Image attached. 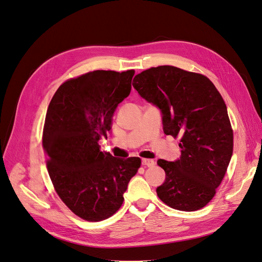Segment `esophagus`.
Here are the masks:
<instances>
[{"mask_svg": "<svg viewBox=\"0 0 262 262\" xmlns=\"http://www.w3.org/2000/svg\"><path fill=\"white\" fill-rule=\"evenodd\" d=\"M142 165H144V167H153L155 161L151 160V159H142Z\"/></svg>", "mask_w": 262, "mask_h": 262, "instance_id": "34e87169", "label": "esophagus"}]
</instances>
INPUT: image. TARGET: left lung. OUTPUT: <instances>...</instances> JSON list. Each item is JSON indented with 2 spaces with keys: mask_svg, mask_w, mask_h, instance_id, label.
<instances>
[{
  "mask_svg": "<svg viewBox=\"0 0 262 262\" xmlns=\"http://www.w3.org/2000/svg\"><path fill=\"white\" fill-rule=\"evenodd\" d=\"M132 85L162 111L165 135L180 138L179 160L157 162L165 172L158 196L180 211L207 206L233 152V131L221 94L206 75L171 66L142 71Z\"/></svg>",
  "mask_w": 262,
  "mask_h": 262,
  "instance_id": "obj_1",
  "label": "left lung"
}]
</instances>
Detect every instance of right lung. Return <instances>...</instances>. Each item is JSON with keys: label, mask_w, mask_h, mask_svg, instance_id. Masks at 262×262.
<instances>
[{"label": "right lung", "mask_w": 262, "mask_h": 262, "mask_svg": "<svg viewBox=\"0 0 262 262\" xmlns=\"http://www.w3.org/2000/svg\"><path fill=\"white\" fill-rule=\"evenodd\" d=\"M133 75L135 70L88 72L62 83L49 104L42 135L49 176L60 199L83 220L116 213L141 165L140 158H113L99 145L130 94Z\"/></svg>", "instance_id": "add662e5"}]
</instances>
